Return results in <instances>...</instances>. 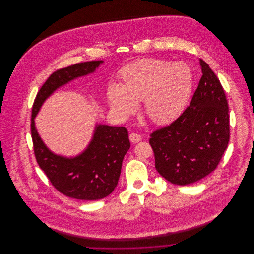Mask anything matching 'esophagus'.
Instances as JSON below:
<instances>
[{
	"label": "esophagus",
	"mask_w": 254,
	"mask_h": 254,
	"mask_svg": "<svg viewBox=\"0 0 254 254\" xmlns=\"http://www.w3.org/2000/svg\"><path fill=\"white\" fill-rule=\"evenodd\" d=\"M129 139L133 144H136V143H138L142 140V136L137 134V133H131L130 136H129Z\"/></svg>",
	"instance_id": "obj_1"
}]
</instances>
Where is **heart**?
<instances>
[{"label": "heart", "instance_id": "b5f03b06", "mask_svg": "<svg viewBox=\"0 0 254 254\" xmlns=\"http://www.w3.org/2000/svg\"><path fill=\"white\" fill-rule=\"evenodd\" d=\"M121 85L110 83L107 97L111 109L128 116L145 102L146 116L156 124H165L180 115L192 86L190 68L184 63L146 58L134 61L119 72Z\"/></svg>", "mask_w": 254, "mask_h": 254}]
</instances>
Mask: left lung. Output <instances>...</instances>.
Segmentation results:
<instances>
[{"label":"left lung","instance_id":"1","mask_svg":"<svg viewBox=\"0 0 254 254\" xmlns=\"http://www.w3.org/2000/svg\"><path fill=\"white\" fill-rule=\"evenodd\" d=\"M199 62L202 76L190 106L172 123L149 135L155 168L174 185H190L209 175L230 141L224 89L209 65Z\"/></svg>","mask_w":254,"mask_h":254}]
</instances>
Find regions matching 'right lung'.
Instances as JSON below:
<instances>
[{"mask_svg":"<svg viewBox=\"0 0 254 254\" xmlns=\"http://www.w3.org/2000/svg\"><path fill=\"white\" fill-rule=\"evenodd\" d=\"M103 61L76 64L52 73L37 94L31 115V136L37 163L52 185L63 194L81 200L102 199L119 180L123 158L130 148L125 127L99 125L88 148L75 158L51 152L37 133L34 118L44 101L74 78L94 72Z\"/></svg>","mask_w":254,"mask_h":254,"instance_id":"obj_1","label":"right lung"}]
</instances>
